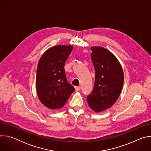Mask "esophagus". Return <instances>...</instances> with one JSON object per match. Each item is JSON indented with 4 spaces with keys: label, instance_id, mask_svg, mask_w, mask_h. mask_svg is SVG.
<instances>
[{
    "label": "esophagus",
    "instance_id": "34e87169",
    "mask_svg": "<svg viewBox=\"0 0 151 151\" xmlns=\"http://www.w3.org/2000/svg\"><path fill=\"white\" fill-rule=\"evenodd\" d=\"M81 86H78V87H75V90H76V91H79L81 90Z\"/></svg>",
    "mask_w": 151,
    "mask_h": 151
}]
</instances>
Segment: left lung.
Here are the masks:
<instances>
[{"instance_id": "8db88e82", "label": "left lung", "mask_w": 151, "mask_h": 151, "mask_svg": "<svg viewBox=\"0 0 151 151\" xmlns=\"http://www.w3.org/2000/svg\"><path fill=\"white\" fill-rule=\"evenodd\" d=\"M91 50L96 76L87 102L92 110L99 112L109 108L117 100L122 88L124 73L118 60L109 51L97 47Z\"/></svg>"}]
</instances>
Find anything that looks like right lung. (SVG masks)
I'll return each mask as SVG.
<instances>
[{"mask_svg": "<svg viewBox=\"0 0 151 151\" xmlns=\"http://www.w3.org/2000/svg\"><path fill=\"white\" fill-rule=\"evenodd\" d=\"M73 50L71 45H57L45 52L37 64L36 87L38 97L51 109L62 107L75 89L66 79L65 62Z\"/></svg>", "mask_w": 151, "mask_h": 151, "instance_id": "add662e5", "label": "right lung"}]
</instances>
